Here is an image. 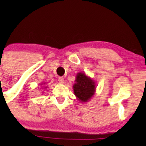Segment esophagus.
<instances>
[{"instance_id":"esophagus-1","label":"esophagus","mask_w":146,"mask_h":146,"mask_svg":"<svg viewBox=\"0 0 146 146\" xmlns=\"http://www.w3.org/2000/svg\"><path fill=\"white\" fill-rule=\"evenodd\" d=\"M58 82H59V83H61V84L64 83V78L59 77V78H58Z\"/></svg>"}]
</instances>
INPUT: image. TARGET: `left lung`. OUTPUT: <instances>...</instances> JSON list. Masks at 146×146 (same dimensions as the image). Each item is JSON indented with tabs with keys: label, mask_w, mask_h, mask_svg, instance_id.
<instances>
[{
	"label": "left lung",
	"mask_w": 146,
	"mask_h": 146,
	"mask_svg": "<svg viewBox=\"0 0 146 146\" xmlns=\"http://www.w3.org/2000/svg\"><path fill=\"white\" fill-rule=\"evenodd\" d=\"M96 86V82L93 79L85 73L79 72L76 75L75 83L73 85L74 95L80 102H87L95 95Z\"/></svg>",
	"instance_id": "1"
}]
</instances>
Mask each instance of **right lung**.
I'll list each match as a JSON object with an SVG mask.
<instances>
[{
    "label": "right lung",
    "instance_id": "add662e5",
    "mask_svg": "<svg viewBox=\"0 0 146 146\" xmlns=\"http://www.w3.org/2000/svg\"><path fill=\"white\" fill-rule=\"evenodd\" d=\"M46 83V82H42V84H41V85H45V84ZM47 88V87H45V88H44V89H46V88Z\"/></svg>",
    "mask_w": 146,
    "mask_h": 146
}]
</instances>
